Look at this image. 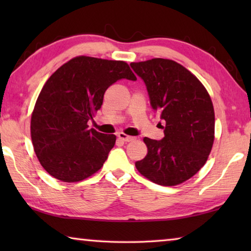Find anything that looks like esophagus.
Wrapping results in <instances>:
<instances>
[{"label":"esophagus","instance_id":"esophagus-1","mask_svg":"<svg viewBox=\"0 0 251 251\" xmlns=\"http://www.w3.org/2000/svg\"><path fill=\"white\" fill-rule=\"evenodd\" d=\"M117 137H118V139H121V141H123V142H126V143H128V142H133L134 141V137H131V136H128V135H125L124 133H118L117 134Z\"/></svg>","mask_w":251,"mask_h":251}]
</instances>
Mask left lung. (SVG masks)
I'll use <instances>...</instances> for the list:
<instances>
[{"mask_svg":"<svg viewBox=\"0 0 251 251\" xmlns=\"http://www.w3.org/2000/svg\"><path fill=\"white\" fill-rule=\"evenodd\" d=\"M146 85L151 108L166 125L160 141L145 137L147 155L138 172L155 184L175 186L193 177L210 154L215 113L210 96L196 76L172 59L130 63Z\"/></svg>","mask_w":251,"mask_h":251,"instance_id":"1","label":"left lung"}]
</instances>
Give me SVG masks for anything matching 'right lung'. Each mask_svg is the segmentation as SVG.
Wrapping results in <instances>:
<instances>
[{"label":"right lung","mask_w":251,"mask_h":251,"mask_svg":"<svg viewBox=\"0 0 251 251\" xmlns=\"http://www.w3.org/2000/svg\"><path fill=\"white\" fill-rule=\"evenodd\" d=\"M136 80L127 63L78 56L48 79L31 118L34 151L43 168L58 180L75 182L103 166L115 135L88 129L87 122L117 80Z\"/></svg>","instance_id":"right-lung-1"}]
</instances>
